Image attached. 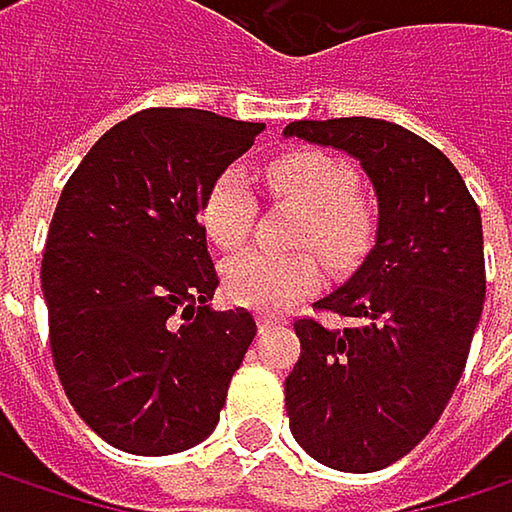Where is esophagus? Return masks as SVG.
Here are the masks:
<instances>
[{"instance_id": "obj_1", "label": "esophagus", "mask_w": 512, "mask_h": 512, "mask_svg": "<svg viewBox=\"0 0 512 512\" xmlns=\"http://www.w3.org/2000/svg\"><path fill=\"white\" fill-rule=\"evenodd\" d=\"M284 323H287V317H281V314H269V311H263V314L257 317V326H260V332L278 329V326H284Z\"/></svg>"}]
</instances>
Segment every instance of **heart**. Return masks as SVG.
Instances as JSON below:
<instances>
[{"instance_id": "heart-1", "label": "heart", "mask_w": 512, "mask_h": 512, "mask_svg": "<svg viewBox=\"0 0 512 512\" xmlns=\"http://www.w3.org/2000/svg\"><path fill=\"white\" fill-rule=\"evenodd\" d=\"M266 183L275 195L299 201L305 216L296 228L299 246H314L335 266H356L376 237V210L358 195L356 171L323 151H290L266 165ZM257 201L249 177L225 168L210 183L201 204V225L219 249H237L252 234ZM323 278L314 252L275 255L252 249L231 257L222 269L225 290L234 302L263 311L287 308L311 293Z\"/></svg>"}]
</instances>
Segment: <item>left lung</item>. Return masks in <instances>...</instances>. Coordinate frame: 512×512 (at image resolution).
Here are the masks:
<instances>
[{
  "mask_svg": "<svg viewBox=\"0 0 512 512\" xmlns=\"http://www.w3.org/2000/svg\"><path fill=\"white\" fill-rule=\"evenodd\" d=\"M284 136L356 156L379 201L373 252L314 305L353 323H293L290 430L329 468L379 471L433 430L460 382L486 296L480 210L454 162L397 124L293 121Z\"/></svg>",
  "mask_w": 512,
  "mask_h": 512,
  "instance_id": "left-lung-1",
  "label": "left lung"
}]
</instances>
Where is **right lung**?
<instances>
[{"label": "right lung", "instance_id": "obj_1", "mask_svg": "<svg viewBox=\"0 0 512 512\" xmlns=\"http://www.w3.org/2000/svg\"><path fill=\"white\" fill-rule=\"evenodd\" d=\"M263 124L145 109L115 124L61 189L41 260L52 364L112 448L165 457L204 442L255 338L219 287L198 219L219 171Z\"/></svg>", "mask_w": 512, "mask_h": 512}]
</instances>
